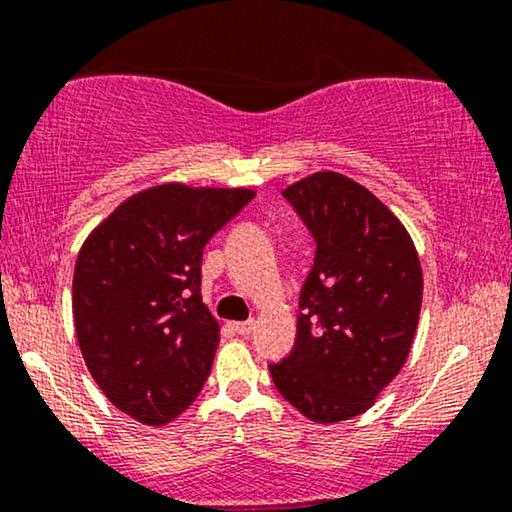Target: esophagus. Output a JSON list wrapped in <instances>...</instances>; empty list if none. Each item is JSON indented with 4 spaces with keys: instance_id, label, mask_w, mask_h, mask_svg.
Returning <instances> with one entry per match:
<instances>
[{
    "instance_id": "esophagus-1",
    "label": "esophagus",
    "mask_w": 512,
    "mask_h": 512,
    "mask_svg": "<svg viewBox=\"0 0 512 512\" xmlns=\"http://www.w3.org/2000/svg\"><path fill=\"white\" fill-rule=\"evenodd\" d=\"M254 319H249V321H235L233 324V331L237 333V335H249L251 331H254Z\"/></svg>"
}]
</instances>
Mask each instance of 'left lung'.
I'll use <instances>...</instances> for the list:
<instances>
[{
	"label": "left lung",
	"mask_w": 512,
	"mask_h": 512,
	"mask_svg": "<svg viewBox=\"0 0 512 512\" xmlns=\"http://www.w3.org/2000/svg\"><path fill=\"white\" fill-rule=\"evenodd\" d=\"M317 242L279 394L317 424L363 415L401 373L422 310V265L398 216L366 186L324 170L284 191Z\"/></svg>",
	"instance_id": "obj_1"
}]
</instances>
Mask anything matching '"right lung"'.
Returning <instances> with one entry per match:
<instances>
[{"label":"right lung","mask_w":512,"mask_h":512,"mask_svg":"<svg viewBox=\"0 0 512 512\" xmlns=\"http://www.w3.org/2000/svg\"><path fill=\"white\" fill-rule=\"evenodd\" d=\"M254 195L170 181L130 195L83 242L76 340L97 387L137 422L170 424L198 398L219 347L202 249Z\"/></svg>","instance_id":"obj_1"}]
</instances>
